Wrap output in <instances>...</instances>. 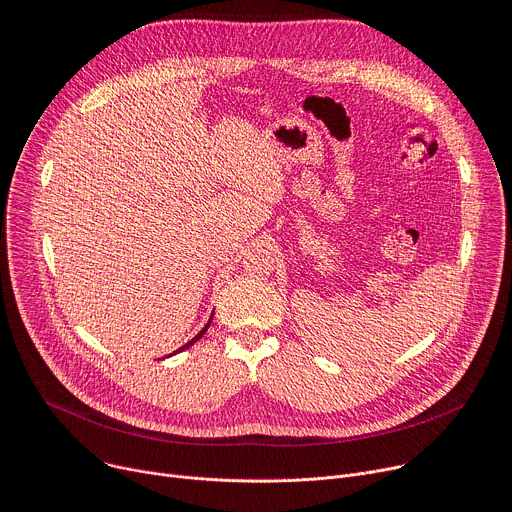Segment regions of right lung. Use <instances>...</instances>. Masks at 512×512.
I'll return each mask as SVG.
<instances>
[{
	"mask_svg": "<svg viewBox=\"0 0 512 512\" xmlns=\"http://www.w3.org/2000/svg\"><path fill=\"white\" fill-rule=\"evenodd\" d=\"M212 314H214V312H212ZM210 322H212V316H210V318H208V322H206V324H204V328H202V330H200V332H198V334H196V336H194V338H192V340H188V342H186V344H184V346H180V348H178V350H174V352H172V354H178V352H182V350H186V348H190V346H192V344H194V342H196V340H200V338H202V336H204V332H206V330H208V326H210ZM172 354H168V356H172Z\"/></svg>",
	"mask_w": 512,
	"mask_h": 512,
	"instance_id": "add662e5",
	"label": "right lung"
}]
</instances>
